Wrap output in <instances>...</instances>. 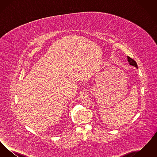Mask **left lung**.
Masks as SVG:
<instances>
[{"mask_svg": "<svg viewBox=\"0 0 157 157\" xmlns=\"http://www.w3.org/2000/svg\"><path fill=\"white\" fill-rule=\"evenodd\" d=\"M127 58H128V62L129 63V64H130L131 65L134 66L135 67L138 68L136 62L134 60L132 59V58H131L129 57V56H127Z\"/></svg>", "mask_w": 157, "mask_h": 157, "instance_id": "1", "label": "left lung"}]
</instances>
